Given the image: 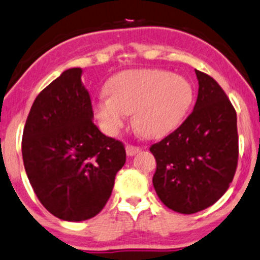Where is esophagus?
<instances>
[{
  "instance_id": "1",
  "label": "esophagus",
  "mask_w": 260,
  "mask_h": 260,
  "mask_svg": "<svg viewBox=\"0 0 260 260\" xmlns=\"http://www.w3.org/2000/svg\"><path fill=\"white\" fill-rule=\"evenodd\" d=\"M126 155L127 156H134L136 155V153L140 152V147L139 146H133V145H126Z\"/></svg>"
}]
</instances>
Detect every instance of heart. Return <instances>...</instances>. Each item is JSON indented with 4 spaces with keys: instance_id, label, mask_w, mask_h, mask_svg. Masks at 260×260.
Segmentation results:
<instances>
[{
    "instance_id": "1",
    "label": "heart",
    "mask_w": 260,
    "mask_h": 260,
    "mask_svg": "<svg viewBox=\"0 0 260 260\" xmlns=\"http://www.w3.org/2000/svg\"><path fill=\"white\" fill-rule=\"evenodd\" d=\"M109 98L98 100L94 113L109 135H116L133 114L134 127L146 138H162L185 119L193 100L186 78L160 69L120 73L108 84Z\"/></svg>"
}]
</instances>
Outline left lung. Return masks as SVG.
<instances>
[{
  "label": "left lung",
  "mask_w": 260,
  "mask_h": 260,
  "mask_svg": "<svg viewBox=\"0 0 260 260\" xmlns=\"http://www.w3.org/2000/svg\"><path fill=\"white\" fill-rule=\"evenodd\" d=\"M193 111L174 133L150 147L156 158L152 183L161 202L192 214L216 203L238 164L237 114L218 83L196 71Z\"/></svg>",
  "instance_id": "obj_1"
}]
</instances>
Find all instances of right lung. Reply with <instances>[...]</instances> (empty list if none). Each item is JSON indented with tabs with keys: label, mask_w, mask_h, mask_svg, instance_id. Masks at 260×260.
I'll return each instance as SVG.
<instances>
[{
	"label": "right lung",
	"mask_w": 260,
	"mask_h": 260,
	"mask_svg": "<svg viewBox=\"0 0 260 260\" xmlns=\"http://www.w3.org/2000/svg\"><path fill=\"white\" fill-rule=\"evenodd\" d=\"M80 68L64 71L36 98L22 138L33 191L53 216L80 222L107 205L126 161L122 142L94 125Z\"/></svg>",
	"instance_id": "obj_1"
}]
</instances>
